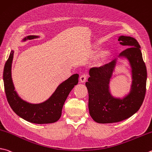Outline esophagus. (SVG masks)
Instances as JSON below:
<instances>
[{
    "instance_id": "1",
    "label": "esophagus",
    "mask_w": 152,
    "mask_h": 152,
    "mask_svg": "<svg viewBox=\"0 0 152 152\" xmlns=\"http://www.w3.org/2000/svg\"><path fill=\"white\" fill-rule=\"evenodd\" d=\"M88 78V75L87 74H82V75H81V76L80 77V82H85V81L86 80V79Z\"/></svg>"
}]
</instances>
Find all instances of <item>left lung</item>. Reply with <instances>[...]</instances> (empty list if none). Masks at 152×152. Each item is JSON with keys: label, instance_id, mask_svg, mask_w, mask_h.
I'll list each match as a JSON object with an SVG mask.
<instances>
[{"label": "left lung", "instance_id": "8db88e82", "mask_svg": "<svg viewBox=\"0 0 152 152\" xmlns=\"http://www.w3.org/2000/svg\"><path fill=\"white\" fill-rule=\"evenodd\" d=\"M118 41L128 48L121 52L120 56L126 57L131 64L132 90L122 100L112 98L110 94L108 84L115 60L100 67L91 68L90 77L86 83L89 96L88 108L90 116L98 123H115L128 119L138 111L145 98L147 70L139 43L135 38L124 36L120 37Z\"/></svg>", "mask_w": 152, "mask_h": 152}]
</instances>
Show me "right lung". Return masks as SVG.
<instances>
[{"label":"right lung","instance_id":"add662e5","mask_svg":"<svg viewBox=\"0 0 152 152\" xmlns=\"http://www.w3.org/2000/svg\"><path fill=\"white\" fill-rule=\"evenodd\" d=\"M37 36H28L26 39H34ZM14 52L11 51L5 63L3 71L4 91L10 106L16 114L24 120L34 124L54 123L60 119L62 110L69 93L78 82V74H74L60 84L48 100L39 104H32L22 100L15 91L11 78V64Z\"/></svg>","mask_w":152,"mask_h":152}]
</instances>
